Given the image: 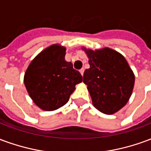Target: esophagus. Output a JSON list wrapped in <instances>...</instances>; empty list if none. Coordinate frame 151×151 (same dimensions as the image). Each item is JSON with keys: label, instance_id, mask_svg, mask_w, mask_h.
Instances as JSON below:
<instances>
[{"label": "esophagus", "instance_id": "34e87169", "mask_svg": "<svg viewBox=\"0 0 151 151\" xmlns=\"http://www.w3.org/2000/svg\"><path fill=\"white\" fill-rule=\"evenodd\" d=\"M83 73H84V69H80V73L82 74V76L83 75Z\"/></svg>", "mask_w": 151, "mask_h": 151}]
</instances>
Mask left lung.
Segmentation results:
<instances>
[{"label": "left lung", "instance_id": "left-lung-1", "mask_svg": "<svg viewBox=\"0 0 151 151\" xmlns=\"http://www.w3.org/2000/svg\"><path fill=\"white\" fill-rule=\"evenodd\" d=\"M89 58L83 82L92 104L99 111L111 115L126 104L133 92L135 77L125 58L109 47L93 51L82 47Z\"/></svg>", "mask_w": 151, "mask_h": 151}]
</instances>
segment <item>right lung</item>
<instances>
[{
	"instance_id": "obj_1",
	"label": "right lung",
	"mask_w": 151,
	"mask_h": 151,
	"mask_svg": "<svg viewBox=\"0 0 151 151\" xmlns=\"http://www.w3.org/2000/svg\"><path fill=\"white\" fill-rule=\"evenodd\" d=\"M66 48L53 44L43 50L28 66L24 84L38 107L54 111L69 101L75 86L82 82L81 73L65 60Z\"/></svg>"
}]
</instances>
